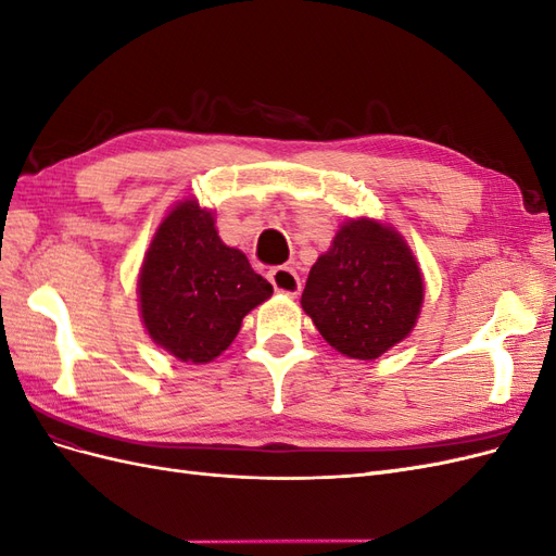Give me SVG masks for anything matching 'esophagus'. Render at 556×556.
Here are the masks:
<instances>
[{"label": "esophagus", "instance_id": "esophagus-1", "mask_svg": "<svg viewBox=\"0 0 556 556\" xmlns=\"http://www.w3.org/2000/svg\"><path fill=\"white\" fill-rule=\"evenodd\" d=\"M268 280L276 288V292H282L288 296H296L301 292V278L292 266H276L268 271Z\"/></svg>", "mask_w": 556, "mask_h": 556}]
</instances>
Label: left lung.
I'll list each match as a JSON object with an SVG mask.
<instances>
[{"label": "left lung", "mask_w": 556, "mask_h": 556, "mask_svg": "<svg viewBox=\"0 0 556 556\" xmlns=\"http://www.w3.org/2000/svg\"><path fill=\"white\" fill-rule=\"evenodd\" d=\"M422 299V274L399 233L352 220L313 264L301 306L331 348L376 359L410 333Z\"/></svg>", "instance_id": "obj_1"}]
</instances>
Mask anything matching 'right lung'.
Returning <instances> with one entry per match:
<instances>
[{
  "label": "right lung",
  "instance_id": "obj_1",
  "mask_svg": "<svg viewBox=\"0 0 556 556\" xmlns=\"http://www.w3.org/2000/svg\"><path fill=\"white\" fill-rule=\"evenodd\" d=\"M271 294V282L252 271L241 250L220 241L213 215L197 201H182L164 217L139 278L150 339L194 364L227 350L241 319Z\"/></svg>",
  "mask_w": 556,
  "mask_h": 556
}]
</instances>
